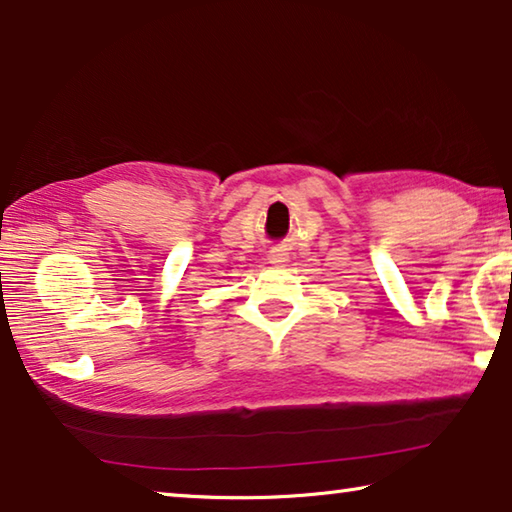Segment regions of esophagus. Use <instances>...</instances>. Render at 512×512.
<instances>
[{
	"label": "esophagus",
	"mask_w": 512,
	"mask_h": 512,
	"mask_svg": "<svg viewBox=\"0 0 512 512\" xmlns=\"http://www.w3.org/2000/svg\"><path fill=\"white\" fill-rule=\"evenodd\" d=\"M287 253H284L282 248H275L271 255H268V264H273V266H282L284 262H287Z\"/></svg>",
	"instance_id": "obj_1"
}]
</instances>
